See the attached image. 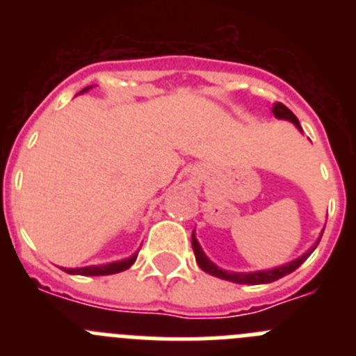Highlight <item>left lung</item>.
Listing matches in <instances>:
<instances>
[{"mask_svg": "<svg viewBox=\"0 0 356 356\" xmlns=\"http://www.w3.org/2000/svg\"><path fill=\"white\" fill-rule=\"evenodd\" d=\"M273 114H275L278 119H287V121L294 122L296 127L301 130V124H300V121H298V118L292 114L291 110H289L287 106L284 105V103L276 102L275 105H273ZM317 244H319V242H317ZM317 244L312 248V250L307 251L303 257L296 259L294 262L287 264V266L276 267V269H269V271H259V273H229V271H222V269H219L216 264H212L209 259H207V254L201 251V246L197 244L196 237H194V234H193V250H194V254H196L197 266H200L203 271L209 273V275H212V276H217V278L228 280V282H234V284H250V285L271 284V282H276V280L291 275L292 271H296V269H298V267H300L301 264H303L305 260L310 257V254H312V251L316 250Z\"/></svg>", "mask_w": 356, "mask_h": 356, "instance_id": "left-lung-1", "label": "left lung"}]
</instances>
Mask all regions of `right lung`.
I'll use <instances>...</instances> for the list:
<instances>
[{
	"instance_id": "add662e5",
	"label": "right lung",
	"mask_w": 356,
	"mask_h": 356,
	"mask_svg": "<svg viewBox=\"0 0 356 356\" xmlns=\"http://www.w3.org/2000/svg\"><path fill=\"white\" fill-rule=\"evenodd\" d=\"M89 87H85L83 90H87ZM81 90V92H83ZM137 254L135 253L131 254L130 259L127 260H119V262H112V264H106V266H90V267H80V269H64L65 273L69 275H81V276H106V275H115V273H121V271H127L128 267L137 260Z\"/></svg>"
}]
</instances>
